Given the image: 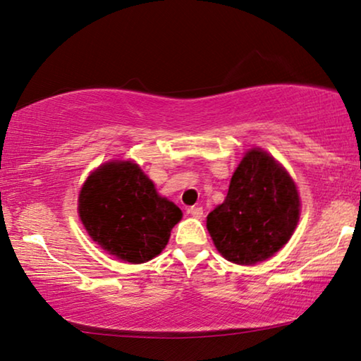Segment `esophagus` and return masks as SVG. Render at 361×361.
Wrapping results in <instances>:
<instances>
[{
    "mask_svg": "<svg viewBox=\"0 0 361 361\" xmlns=\"http://www.w3.org/2000/svg\"><path fill=\"white\" fill-rule=\"evenodd\" d=\"M187 212H188V214H192L193 218H198V219L203 216V208L202 207H190L187 209Z\"/></svg>",
    "mask_w": 361,
    "mask_h": 361,
    "instance_id": "esophagus-1",
    "label": "esophagus"
}]
</instances>
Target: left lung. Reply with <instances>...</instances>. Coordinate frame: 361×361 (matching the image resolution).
<instances>
[{"mask_svg": "<svg viewBox=\"0 0 361 361\" xmlns=\"http://www.w3.org/2000/svg\"><path fill=\"white\" fill-rule=\"evenodd\" d=\"M300 197L289 173L262 148H252L232 174L229 192L207 218L214 247L227 262H264L289 242Z\"/></svg>", "mask_w": 361, "mask_h": 361, "instance_id": "8db88e82", "label": "left lung"}]
</instances>
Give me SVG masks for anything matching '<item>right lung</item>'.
Segmentation results:
<instances>
[{
    "instance_id": "right-lung-1",
    "label": "right lung",
    "mask_w": 361,
    "mask_h": 361,
    "mask_svg": "<svg viewBox=\"0 0 361 361\" xmlns=\"http://www.w3.org/2000/svg\"><path fill=\"white\" fill-rule=\"evenodd\" d=\"M82 224L103 250L129 263H145L163 252L182 212L159 197L132 161H111L87 177L79 193Z\"/></svg>"
}]
</instances>
